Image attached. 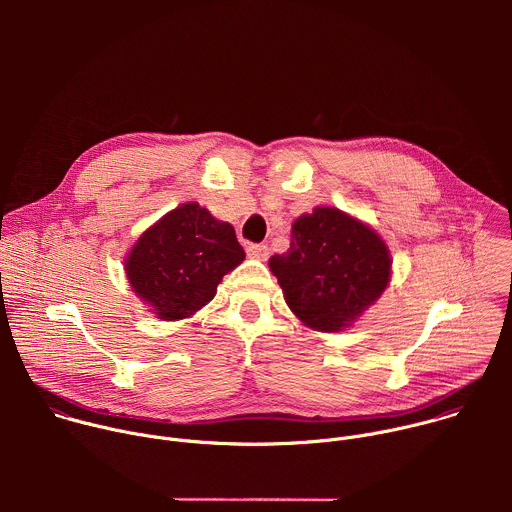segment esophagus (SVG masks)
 <instances>
[{
  "instance_id": "obj_1",
  "label": "esophagus",
  "mask_w": 512,
  "mask_h": 512,
  "mask_svg": "<svg viewBox=\"0 0 512 512\" xmlns=\"http://www.w3.org/2000/svg\"><path fill=\"white\" fill-rule=\"evenodd\" d=\"M247 255L253 259H259V261H265L269 257V249H267V245L251 243V245H247Z\"/></svg>"
}]
</instances>
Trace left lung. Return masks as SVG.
<instances>
[{
	"mask_svg": "<svg viewBox=\"0 0 512 512\" xmlns=\"http://www.w3.org/2000/svg\"><path fill=\"white\" fill-rule=\"evenodd\" d=\"M391 263L375 229L338 208L316 206L296 218L287 253L273 255L269 269L308 328L340 332L381 298Z\"/></svg>",
	"mask_w": 512,
	"mask_h": 512,
	"instance_id": "left-lung-1",
	"label": "left lung"
}]
</instances>
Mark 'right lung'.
Returning a JSON list of instances; mask_svg holds the SVG:
<instances>
[{"label": "right lung", "instance_id": "right-lung-1", "mask_svg": "<svg viewBox=\"0 0 512 512\" xmlns=\"http://www.w3.org/2000/svg\"><path fill=\"white\" fill-rule=\"evenodd\" d=\"M245 251L229 223L186 202L141 233L125 259L127 279L160 320L190 318L206 306Z\"/></svg>", "mask_w": 512, "mask_h": 512}]
</instances>
